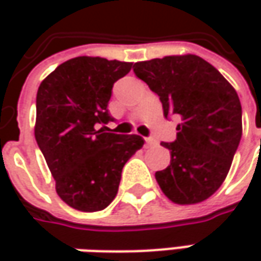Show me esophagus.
<instances>
[{
    "mask_svg": "<svg viewBox=\"0 0 261 261\" xmlns=\"http://www.w3.org/2000/svg\"><path fill=\"white\" fill-rule=\"evenodd\" d=\"M156 145V141L155 139H152V138H146L145 139V146H155Z\"/></svg>",
    "mask_w": 261,
    "mask_h": 261,
    "instance_id": "1",
    "label": "esophagus"
}]
</instances>
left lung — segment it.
<instances>
[{
  "instance_id": "obj_1",
  "label": "left lung",
  "mask_w": 261,
  "mask_h": 261,
  "mask_svg": "<svg viewBox=\"0 0 261 261\" xmlns=\"http://www.w3.org/2000/svg\"><path fill=\"white\" fill-rule=\"evenodd\" d=\"M134 72L158 94L166 117L181 119L177 139L163 142L171 160L155 173L156 183L177 205L203 202L224 183L241 139L236 88L215 66L192 54L136 62Z\"/></svg>"
}]
</instances>
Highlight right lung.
Instances as JSON below:
<instances>
[{
	"instance_id": "add662e5",
	"label": "right lung",
	"mask_w": 261,
	"mask_h": 261,
	"mask_svg": "<svg viewBox=\"0 0 261 261\" xmlns=\"http://www.w3.org/2000/svg\"><path fill=\"white\" fill-rule=\"evenodd\" d=\"M132 62L100 56L66 61L42 81L36 97L35 138L66 205L97 212L117 195L126 161L144 145L139 135L98 129L112 117V87Z\"/></svg>"
}]
</instances>
